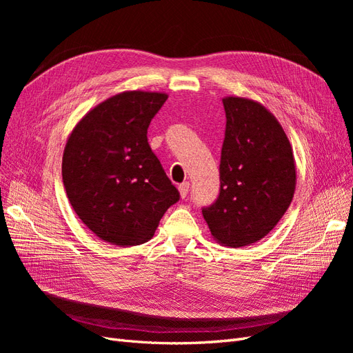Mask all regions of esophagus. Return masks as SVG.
<instances>
[{
    "instance_id": "esophagus-1",
    "label": "esophagus",
    "mask_w": 353,
    "mask_h": 353,
    "mask_svg": "<svg viewBox=\"0 0 353 353\" xmlns=\"http://www.w3.org/2000/svg\"><path fill=\"white\" fill-rule=\"evenodd\" d=\"M188 190H190V183H183V184H179L178 185V191H179V196L183 197V199H185L187 197V194H188Z\"/></svg>"
}]
</instances>
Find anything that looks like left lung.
<instances>
[{
  "mask_svg": "<svg viewBox=\"0 0 353 353\" xmlns=\"http://www.w3.org/2000/svg\"><path fill=\"white\" fill-rule=\"evenodd\" d=\"M227 114L219 197L205 208L212 239L244 248L274 230L296 190L293 148L276 117L252 99L223 97Z\"/></svg>",
  "mask_w": 353,
  "mask_h": 353,
  "instance_id": "8db88e82",
  "label": "left lung"
}]
</instances>
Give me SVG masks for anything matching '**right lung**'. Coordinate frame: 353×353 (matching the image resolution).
Wrapping results in <instances>:
<instances>
[{
    "label": "right lung",
    "mask_w": 353,
    "mask_h": 353,
    "mask_svg": "<svg viewBox=\"0 0 353 353\" xmlns=\"http://www.w3.org/2000/svg\"><path fill=\"white\" fill-rule=\"evenodd\" d=\"M168 100L156 91H123L95 105L72 130L61 175L74 213L100 240L130 248L154 236L179 200L147 141Z\"/></svg>",
    "instance_id": "1"
}]
</instances>
